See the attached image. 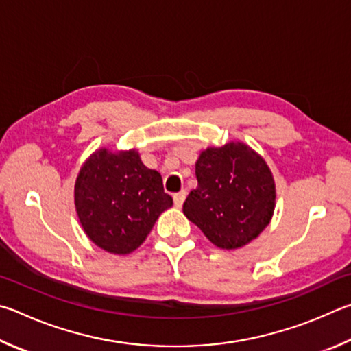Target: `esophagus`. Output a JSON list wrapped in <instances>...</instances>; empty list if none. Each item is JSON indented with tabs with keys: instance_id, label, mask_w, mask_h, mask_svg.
<instances>
[{
	"instance_id": "esophagus-1",
	"label": "esophagus",
	"mask_w": 351,
	"mask_h": 351,
	"mask_svg": "<svg viewBox=\"0 0 351 351\" xmlns=\"http://www.w3.org/2000/svg\"><path fill=\"white\" fill-rule=\"evenodd\" d=\"M185 199H186V191H180V193L174 194V205H176L177 208H182V205H183V202H185Z\"/></svg>"
}]
</instances>
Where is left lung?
Segmentation results:
<instances>
[{
	"instance_id": "1",
	"label": "left lung",
	"mask_w": 351,
	"mask_h": 351,
	"mask_svg": "<svg viewBox=\"0 0 351 351\" xmlns=\"http://www.w3.org/2000/svg\"><path fill=\"white\" fill-rule=\"evenodd\" d=\"M197 188L183 214L222 250L248 245L271 222L276 183L265 160L243 141L210 146L195 162Z\"/></svg>"
}]
</instances>
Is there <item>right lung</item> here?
Returning a JSON list of instances; mask_svg holds the SVG:
<instances>
[{
	"label": "right lung",
	"mask_w": 351,
	"mask_h": 351,
	"mask_svg": "<svg viewBox=\"0 0 351 351\" xmlns=\"http://www.w3.org/2000/svg\"><path fill=\"white\" fill-rule=\"evenodd\" d=\"M73 204L89 241L106 253L125 256L146 241L172 197L165 193L160 172L146 168L137 149L104 146L80 168Z\"/></svg>",
	"instance_id": "obj_1"
}]
</instances>
